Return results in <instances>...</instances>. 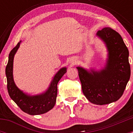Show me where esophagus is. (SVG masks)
Masks as SVG:
<instances>
[{"instance_id": "esophagus-1", "label": "esophagus", "mask_w": 133, "mask_h": 133, "mask_svg": "<svg viewBox=\"0 0 133 133\" xmlns=\"http://www.w3.org/2000/svg\"><path fill=\"white\" fill-rule=\"evenodd\" d=\"M71 63H72V62H71Z\"/></svg>"}]
</instances>
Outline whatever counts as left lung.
Wrapping results in <instances>:
<instances>
[{
  "label": "left lung",
  "instance_id": "8db88e82",
  "mask_svg": "<svg viewBox=\"0 0 133 133\" xmlns=\"http://www.w3.org/2000/svg\"><path fill=\"white\" fill-rule=\"evenodd\" d=\"M97 36L107 50L106 64L100 70L77 66L82 90L90 103L98 105L117 101L123 95L131 76L129 50L121 36L109 27Z\"/></svg>",
  "mask_w": 133,
  "mask_h": 133
}]
</instances>
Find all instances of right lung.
Returning a JSON list of instances; mask_svg holds the SVG:
<instances>
[{"mask_svg":"<svg viewBox=\"0 0 133 133\" xmlns=\"http://www.w3.org/2000/svg\"><path fill=\"white\" fill-rule=\"evenodd\" d=\"M21 41L10 51L5 72L7 79V89L11 99L14 101L23 111L31 115H38L47 112L56 103L57 84L66 72V67L61 68L55 75L48 89L43 93L30 95L25 93L17 87L13 78L14 57L19 49Z\"/></svg>","mask_w":133,"mask_h":133,"instance_id":"add662e5","label":"right lung"}]
</instances>
